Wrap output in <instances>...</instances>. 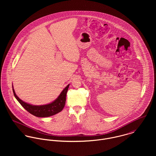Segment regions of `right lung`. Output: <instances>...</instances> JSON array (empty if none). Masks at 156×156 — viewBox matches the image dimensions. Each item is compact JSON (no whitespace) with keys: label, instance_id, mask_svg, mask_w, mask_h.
I'll list each match as a JSON object with an SVG mask.
<instances>
[{"label":"right lung","instance_id":"1","mask_svg":"<svg viewBox=\"0 0 156 156\" xmlns=\"http://www.w3.org/2000/svg\"><path fill=\"white\" fill-rule=\"evenodd\" d=\"M69 84L63 89L59 97L52 103L48 105H40V106H35L32 105L29 103H27L20 99L16 95L14 89L12 86V90L14 95L17 101L20 103L23 107L29 112L32 115L37 116V117H48L52 115H54L63 109L66 105V95Z\"/></svg>","mask_w":156,"mask_h":156}]
</instances>
